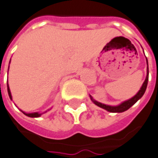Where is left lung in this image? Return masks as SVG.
Masks as SVG:
<instances>
[{"label":"left lung","mask_w":158,"mask_h":158,"mask_svg":"<svg viewBox=\"0 0 158 158\" xmlns=\"http://www.w3.org/2000/svg\"><path fill=\"white\" fill-rule=\"evenodd\" d=\"M146 62H147V76H146L145 80H144L143 85H142V87L140 88L139 91L137 92L133 97H131V99L123 102L122 103L116 105V106H111V105H107V104H104V103H102V102H99L94 100L93 97L89 95V97H90L91 101L98 107H100L102 109H104V110H106L107 111L111 112V113H122V112H124V111H126L127 110H129V109H130L131 106H133L136 102L138 101L141 97L143 96V94L145 93L147 84H148V81H149V67H148V60H147V58H146Z\"/></svg>","instance_id":"8db88e82"}]
</instances>
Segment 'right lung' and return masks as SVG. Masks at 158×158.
Wrapping results in <instances>:
<instances>
[{"label": "right lung", "instance_id": "1", "mask_svg": "<svg viewBox=\"0 0 158 158\" xmlns=\"http://www.w3.org/2000/svg\"><path fill=\"white\" fill-rule=\"evenodd\" d=\"M10 61H11V59H10ZM10 63V62H9ZM8 69H9V66H8ZM7 93H8V96H9V98L12 100V95H11V92H10V89H9V86H8V83H7ZM24 114V115H26L27 116H29V117H39V116H41L43 114V113H45V112H47V111H45V112H43V113H39V112H34V113H26V112H24V111L21 110Z\"/></svg>", "mask_w": 158, "mask_h": 158}]
</instances>
